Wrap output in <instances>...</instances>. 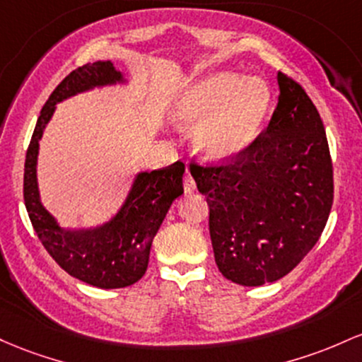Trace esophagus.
<instances>
[{
	"instance_id": "esophagus-1",
	"label": "esophagus",
	"mask_w": 362,
	"mask_h": 362,
	"mask_svg": "<svg viewBox=\"0 0 362 362\" xmlns=\"http://www.w3.org/2000/svg\"><path fill=\"white\" fill-rule=\"evenodd\" d=\"M197 189V182H194L193 176L189 174V170H186V176H185V192L186 193H192Z\"/></svg>"
}]
</instances>
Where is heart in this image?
Here are the masks:
<instances>
[{
    "instance_id": "1",
    "label": "heart",
    "mask_w": 362,
    "mask_h": 362,
    "mask_svg": "<svg viewBox=\"0 0 362 362\" xmlns=\"http://www.w3.org/2000/svg\"><path fill=\"white\" fill-rule=\"evenodd\" d=\"M272 92L263 80L214 71L182 87L170 117L194 128V145L205 159L227 162L251 147L270 112Z\"/></svg>"
}]
</instances>
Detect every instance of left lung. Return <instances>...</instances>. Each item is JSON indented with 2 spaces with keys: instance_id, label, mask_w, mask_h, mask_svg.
<instances>
[{
  "instance_id": "obj_1",
  "label": "left lung",
  "mask_w": 362,
  "mask_h": 362,
  "mask_svg": "<svg viewBox=\"0 0 362 362\" xmlns=\"http://www.w3.org/2000/svg\"><path fill=\"white\" fill-rule=\"evenodd\" d=\"M269 127L226 165L192 164L206 197L214 257L226 279L258 287L282 279L327 226L334 169L323 121L298 82L277 73Z\"/></svg>"
}]
</instances>
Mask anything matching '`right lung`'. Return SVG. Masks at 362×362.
<instances>
[{"label":"right lung","instance_id":"obj_1","mask_svg":"<svg viewBox=\"0 0 362 362\" xmlns=\"http://www.w3.org/2000/svg\"><path fill=\"white\" fill-rule=\"evenodd\" d=\"M117 83L124 85L128 80L111 59L87 63L71 71L40 111L23 173V200L42 246L71 277L100 289L128 287L144 277L153 238L173 202L185 193V164L177 160L165 169L138 173L121 209L107 222L95 227H61L42 205L37 185L39 141L54 115L56 104L76 93Z\"/></svg>","mask_w":362,"mask_h":362}]
</instances>
